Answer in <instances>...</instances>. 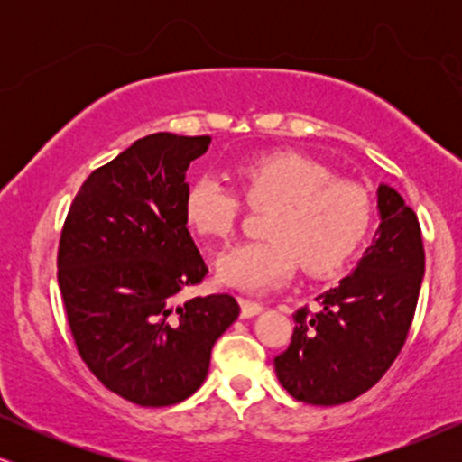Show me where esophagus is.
Returning a JSON list of instances; mask_svg holds the SVG:
<instances>
[{"label": "esophagus", "instance_id": "34e87169", "mask_svg": "<svg viewBox=\"0 0 462 462\" xmlns=\"http://www.w3.org/2000/svg\"><path fill=\"white\" fill-rule=\"evenodd\" d=\"M238 304H241V315L249 319V317L258 315V312L263 310V304L261 301H252V300H245V298H238Z\"/></svg>", "mask_w": 462, "mask_h": 462}]
</instances>
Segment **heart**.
Wrapping results in <instances>:
<instances>
[{
	"label": "heart",
	"instance_id": "heart-1",
	"mask_svg": "<svg viewBox=\"0 0 462 462\" xmlns=\"http://www.w3.org/2000/svg\"><path fill=\"white\" fill-rule=\"evenodd\" d=\"M252 201H273L261 241L238 243L217 258V275L241 291H264L284 282L301 263L309 275H328L356 254L374 224L369 190L352 180L332 178L315 158L272 152L238 167ZM184 221L195 235L227 238L241 199L217 173H204L184 193Z\"/></svg>",
	"mask_w": 462,
	"mask_h": 462
}]
</instances>
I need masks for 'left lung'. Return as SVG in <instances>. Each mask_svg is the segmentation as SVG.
<instances>
[{
	"instance_id": "8db88e82",
	"label": "left lung",
	"mask_w": 462,
	"mask_h": 462,
	"mask_svg": "<svg viewBox=\"0 0 462 462\" xmlns=\"http://www.w3.org/2000/svg\"><path fill=\"white\" fill-rule=\"evenodd\" d=\"M380 226L352 273L300 309L289 347L273 358L280 384L312 406L346 404L378 383L404 347L426 254L417 215L378 187Z\"/></svg>"
}]
</instances>
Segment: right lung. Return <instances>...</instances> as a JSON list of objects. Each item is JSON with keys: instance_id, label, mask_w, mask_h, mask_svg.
I'll use <instances>...</instances> for the list:
<instances>
[{"instance_id": "obj_1", "label": "right lung", "mask_w": 462, "mask_h": 462, "mask_svg": "<svg viewBox=\"0 0 462 462\" xmlns=\"http://www.w3.org/2000/svg\"><path fill=\"white\" fill-rule=\"evenodd\" d=\"M208 145L171 132L134 141L87 178L62 227L58 286L73 341L95 378L132 404L193 395L241 310L227 293L178 304L208 272L182 210L189 164Z\"/></svg>"}]
</instances>
